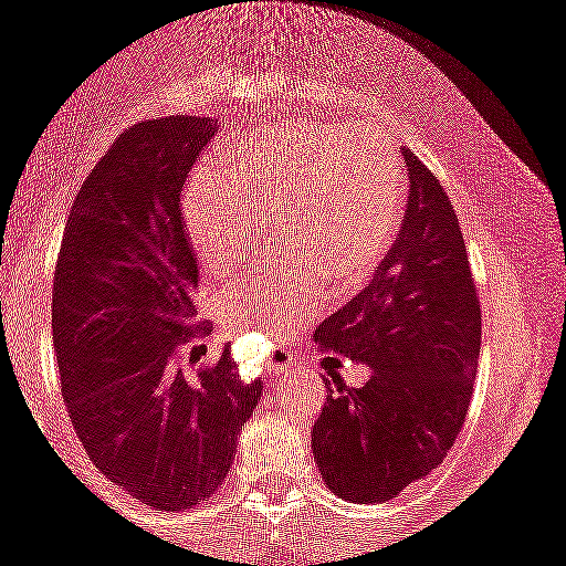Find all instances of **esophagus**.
Returning a JSON list of instances; mask_svg holds the SVG:
<instances>
[{
    "instance_id": "34e87169",
    "label": "esophagus",
    "mask_w": 566,
    "mask_h": 566,
    "mask_svg": "<svg viewBox=\"0 0 566 566\" xmlns=\"http://www.w3.org/2000/svg\"><path fill=\"white\" fill-rule=\"evenodd\" d=\"M292 369H294L292 355H280V358L272 364V375H274V378H277V375H289V373H292Z\"/></svg>"
}]
</instances>
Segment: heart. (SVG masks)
Returning a JSON list of instances; mask_svg holds the SVG:
<instances>
[{
  "label": "heart",
  "mask_w": 566,
  "mask_h": 566,
  "mask_svg": "<svg viewBox=\"0 0 566 566\" xmlns=\"http://www.w3.org/2000/svg\"><path fill=\"white\" fill-rule=\"evenodd\" d=\"M182 228L199 263L228 272L277 222V252L219 292L230 325L255 316L283 333L314 311L327 283L353 292L395 250L406 177L389 144L349 125H292L197 166L182 191Z\"/></svg>",
  "instance_id": "1"
}]
</instances>
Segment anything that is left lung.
Returning <instances> with one entry per match:
<instances>
[{
    "label": "left lung",
    "instance_id": "obj_1",
    "mask_svg": "<svg viewBox=\"0 0 566 566\" xmlns=\"http://www.w3.org/2000/svg\"><path fill=\"white\" fill-rule=\"evenodd\" d=\"M400 239L358 297L314 333L322 349L369 364L360 389L325 380L311 448L327 486L384 503L444 461L455 444L481 353V305L450 197L406 149Z\"/></svg>",
    "mask_w": 566,
    "mask_h": 566
}]
</instances>
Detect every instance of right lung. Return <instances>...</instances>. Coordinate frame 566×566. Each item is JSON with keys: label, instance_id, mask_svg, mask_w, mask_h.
Masks as SVG:
<instances>
[{"label": "right lung", "instance_id": "add662e5", "mask_svg": "<svg viewBox=\"0 0 566 566\" xmlns=\"http://www.w3.org/2000/svg\"><path fill=\"white\" fill-rule=\"evenodd\" d=\"M213 118L130 127L80 188L52 294L63 400L96 470L142 503L180 511L233 467L261 384L235 378L230 344L206 358L191 319L199 269L182 228L188 171Z\"/></svg>", "mask_w": 566, "mask_h": 566}]
</instances>
